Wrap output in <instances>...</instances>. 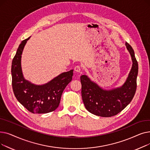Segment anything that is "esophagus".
Returning a JSON list of instances; mask_svg holds the SVG:
<instances>
[{"instance_id": "1", "label": "esophagus", "mask_w": 150, "mask_h": 150, "mask_svg": "<svg viewBox=\"0 0 150 150\" xmlns=\"http://www.w3.org/2000/svg\"><path fill=\"white\" fill-rule=\"evenodd\" d=\"M74 70H75V72H81V67L80 66H76L75 67Z\"/></svg>"}]
</instances>
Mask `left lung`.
I'll return each mask as SVG.
<instances>
[{
    "mask_svg": "<svg viewBox=\"0 0 150 150\" xmlns=\"http://www.w3.org/2000/svg\"><path fill=\"white\" fill-rule=\"evenodd\" d=\"M126 46L131 56L132 66L127 81L122 87L103 90L86 75L81 76L82 99L89 112L103 117L115 115L129 105L134 96L137 88L138 63L132 47L128 42H126Z\"/></svg>",
    "mask_w": 150,
    "mask_h": 150,
    "instance_id": "left-lung-1",
    "label": "left lung"
}]
</instances>
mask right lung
Wrapping results in <instances>:
<instances>
[{"mask_svg":"<svg viewBox=\"0 0 150 150\" xmlns=\"http://www.w3.org/2000/svg\"><path fill=\"white\" fill-rule=\"evenodd\" d=\"M29 38L20 44L12 61L13 92L18 101L28 111L33 114L49 113L58 107L63 91L72 80L73 70L62 73L41 86L25 80L22 72L21 60L23 47Z\"/></svg>","mask_w":150,"mask_h":150,"instance_id":"1","label":"right lung"}]
</instances>
